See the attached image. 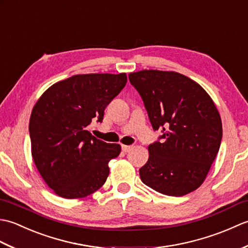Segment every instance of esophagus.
Wrapping results in <instances>:
<instances>
[{"label":"esophagus","mask_w":248,"mask_h":248,"mask_svg":"<svg viewBox=\"0 0 248 248\" xmlns=\"http://www.w3.org/2000/svg\"><path fill=\"white\" fill-rule=\"evenodd\" d=\"M132 148H133L132 146H127V145H123V146H121V149H123L124 152H129Z\"/></svg>","instance_id":"1"}]
</instances>
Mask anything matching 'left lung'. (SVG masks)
Listing matches in <instances>:
<instances>
[{"label": "left lung", "mask_w": 248, "mask_h": 248, "mask_svg": "<svg viewBox=\"0 0 248 248\" xmlns=\"http://www.w3.org/2000/svg\"><path fill=\"white\" fill-rule=\"evenodd\" d=\"M143 99L154 130L164 140L149 145L140 170L147 186L168 196H183L203 183L219 150L222 120L208 93L175 71L141 70L129 75Z\"/></svg>", "instance_id": "obj_1"}]
</instances>
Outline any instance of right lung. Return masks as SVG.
<instances>
[{
    "instance_id": "1",
    "label": "right lung",
    "mask_w": 248,
    "mask_h": 248,
    "mask_svg": "<svg viewBox=\"0 0 248 248\" xmlns=\"http://www.w3.org/2000/svg\"><path fill=\"white\" fill-rule=\"evenodd\" d=\"M127 75L89 73L57 82L41 94L30 118L31 156L40 176L59 196L84 198L108 176V162L121 147L88 131L125 86Z\"/></svg>"
}]
</instances>
